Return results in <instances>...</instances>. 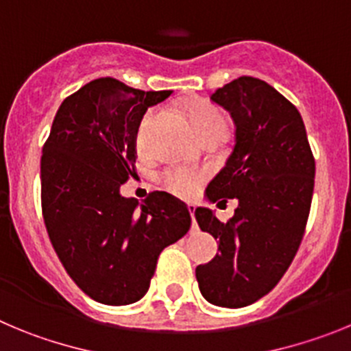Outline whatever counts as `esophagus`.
Here are the masks:
<instances>
[{
  "mask_svg": "<svg viewBox=\"0 0 351 351\" xmlns=\"http://www.w3.org/2000/svg\"><path fill=\"white\" fill-rule=\"evenodd\" d=\"M189 213L192 217V227H195V206L194 204H189Z\"/></svg>",
  "mask_w": 351,
  "mask_h": 351,
  "instance_id": "esophagus-1",
  "label": "esophagus"
}]
</instances>
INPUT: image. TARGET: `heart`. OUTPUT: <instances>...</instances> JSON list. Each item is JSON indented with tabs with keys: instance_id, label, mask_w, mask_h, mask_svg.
I'll return each instance as SVG.
<instances>
[{
	"instance_id": "obj_1",
	"label": "heart",
	"mask_w": 351,
	"mask_h": 351,
	"mask_svg": "<svg viewBox=\"0 0 351 351\" xmlns=\"http://www.w3.org/2000/svg\"><path fill=\"white\" fill-rule=\"evenodd\" d=\"M152 117V112H148L147 115L143 117L141 121L140 129H138V145L140 148L145 147V129H147L148 121ZM189 117H191V122L194 125L195 132L199 136L204 134V132L211 131H219L222 134H226L227 122L223 119L222 113L217 108L210 105H194L189 110ZM203 175L197 171H192V169L187 168H168L162 173V183L164 187L171 191L175 195H180V197H191V195L195 194L199 187V182H201Z\"/></svg>"
}]
</instances>
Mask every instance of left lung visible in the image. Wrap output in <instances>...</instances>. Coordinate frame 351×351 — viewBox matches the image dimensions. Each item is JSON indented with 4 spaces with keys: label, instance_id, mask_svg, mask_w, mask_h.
Instances as JSON below:
<instances>
[{
    "label": "left lung",
    "instance_id": "left-lung-1",
    "mask_svg": "<svg viewBox=\"0 0 351 351\" xmlns=\"http://www.w3.org/2000/svg\"><path fill=\"white\" fill-rule=\"evenodd\" d=\"M211 101L234 121V148L208 183L210 203L238 199L223 223L210 208H195L204 232L219 239V254L195 267L208 302L243 308L276 287L298 254L315 187V159L301 113L274 87L239 77Z\"/></svg>",
    "mask_w": 351,
    "mask_h": 351
}]
</instances>
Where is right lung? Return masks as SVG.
<instances>
[{
  "mask_svg": "<svg viewBox=\"0 0 351 351\" xmlns=\"http://www.w3.org/2000/svg\"><path fill=\"white\" fill-rule=\"evenodd\" d=\"M169 96L97 78L62 101L43 145L47 232L71 280L103 304L140 301L160 252L191 229L189 208L168 192L141 204L121 194L134 175L141 119Z\"/></svg>",
  "mask_w": 351,
  "mask_h": 351,
  "instance_id": "obj_1",
  "label": "right lung"
}]
</instances>
